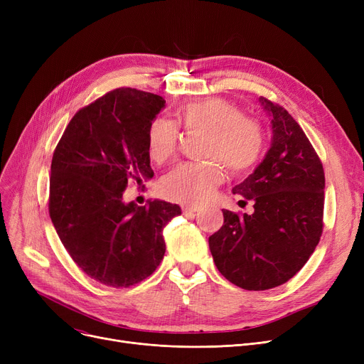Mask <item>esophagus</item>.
<instances>
[{"instance_id": "34e87169", "label": "esophagus", "mask_w": 364, "mask_h": 364, "mask_svg": "<svg viewBox=\"0 0 364 364\" xmlns=\"http://www.w3.org/2000/svg\"><path fill=\"white\" fill-rule=\"evenodd\" d=\"M181 211L184 215H190V214H195L198 211H200V206H192V205H184L181 208Z\"/></svg>"}]
</instances>
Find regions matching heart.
<instances>
[{
  "mask_svg": "<svg viewBox=\"0 0 364 364\" xmlns=\"http://www.w3.org/2000/svg\"><path fill=\"white\" fill-rule=\"evenodd\" d=\"M178 122L187 131L205 132L200 156L211 158L202 162L178 165L162 178L161 192L165 198L196 205L203 202L224 180V169L214 159L225 165L232 176L251 172L262 158L265 136L261 124L246 118L236 105L223 99H206L188 103L178 109ZM178 127L166 119L155 118L147 129L149 156L162 164L178 147Z\"/></svg>",
  "mask_w": 364,
  "mask_h": 364,
  "instance_id": "b5f03b06",
  "label": "heart"
}]
</instances>
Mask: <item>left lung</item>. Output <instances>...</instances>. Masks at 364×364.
<instances>
[{
    "mask_svg": "<svg viewBox=\"0 0 364 364\" xmlns=\"http://www.w3.org/2000/svg\"><path fill=\"white\" fill-rule=\"evenodd\" d=\"M270 113L273 139L264 161L233 193L254 202V214L224 209L209 237L218 272L246 291H265L292 279L323 232L324 171L299 124L284 107L259 99Z\"/></svg>",
    "mask_w": 364,
    "mask_h": 364,
    "instance_id": "8db88e82",
    "label": "left lung"
}]
</instances>
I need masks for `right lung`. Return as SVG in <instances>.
<instances>
[{"label": "right lung", "instance_id": "add662e5", "mask_svg": "<svg viewBox=\"0 0 364 364\" xmlns=\"http://www.w3.org/2000/svg\"><path fill=\"white\" fill-rule=\"evenodd\" d=\"M165 106L158 94L117 88L75 113L51 161L48 213L65 250L91 279L129 288L158 269L164 227L178 205L124 203L128 181L153 177L147 129Z\"/></svg>", "mask_w": 364, "mask_h": 364}]
</instances>
